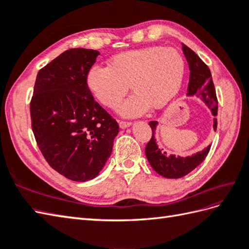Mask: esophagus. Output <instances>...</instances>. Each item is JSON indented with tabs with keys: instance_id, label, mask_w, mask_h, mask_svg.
<instances>
[{
	"instance_id": "esophagus-1",
	"label": "esophagus",
	"mask_w": 249,
	"mask_h": 249,
	"mask_svg": "<svg viewBox=\"0 0 249 249\" xmlns=\"http://www.w3.org/2000/svg\"><path fill=\"white\" fill-rule=\"evenodd\" d=\"M119 125L122 129H124L126 127H128V126H130L131 123L130 122H126V121H119Z\"/></svg>"
}]
</instances>
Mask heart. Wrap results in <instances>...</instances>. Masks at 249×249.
Masks as SVG:
<instances>
[{"instance_id": "obj_1", "label": "heart", "mask_w": 249, "mask_h": 249, "mask_svg": "<svg viewBox=\"0 0 249 249\" xmlns=\"http://www.w3.org/2000/svg\"><path fill=\"white\" fill-rule=\"evenodd\" d=\"M185 62L174 48L161 46L129 50L115 54L109 66H93L87 75V86L98 102L118 109L129 91L134 94L122 112L137 116L150 108L160 109L176 97L182 86Z\"/></svg>"}]
</instances>
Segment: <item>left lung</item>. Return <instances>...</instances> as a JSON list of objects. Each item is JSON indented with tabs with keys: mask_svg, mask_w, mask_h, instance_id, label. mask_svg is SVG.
<instances>
[{
	"mask_svg": "<svg viewBox=\"0 0 249 249\" xmlns=\"http://www.w3.org/2000/svg\"><path fill=\"white\" fill-rule=\"evenodd\" d=\"M182 49L190 71L187 95L188 96L196 95L197 97H200L212 111L213 115L216 116L217 115L218 102L210 68L186 45L183 44ZM149 125L151 126L153 134L152 138L145 146V155L152 168L163 178H178L185 177L189 172H192L196 167H198L209 154L211 145L206 146L203 151L196 153L193 156H167V153L160 150L156 143L154 134L157 121H151ZM213 127L214 130L217 128V120L216 119H214Z\"/></svg>",
	"mask_w": 249,
	"mask_h": 249,
	"instance_id": "obj_1",
	"label": "left lung"
}]
</instances>
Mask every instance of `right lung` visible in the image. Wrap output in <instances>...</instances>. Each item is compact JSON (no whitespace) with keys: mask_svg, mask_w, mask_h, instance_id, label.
Instances as JSON below:
<instances>
[{"mask_svg":"<svg viewBox=\"0 0 249 249\" xmlns=\"http://www.w3.org/2000/svg\"><path fill=\"white\" fill-rule=\"evenodd\" d=\"M99 52L73 48L37 73L30 103L32 130L52 169L76 182L97 177L111 155L119 124L87 86Z\"/></svg>","mask_w":249,"mask_h":249,"instance_id":"1","label":"right lung"}]
</instances>
